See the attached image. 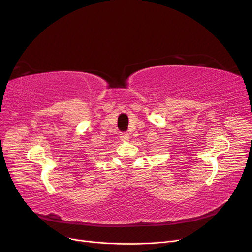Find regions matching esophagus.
<instances>
[{"label":"esophagus","mask_w":252,"mask_h":252,"mask_svg":"<svg viewBox=\"0 0 252 252\" xmlns=\"http://www.w3.org/2000/svg\"><path fill=\"white\" fill-rule=\"evenodd\" d=\"M121 139H122L123 141H128V140H129V135L126 134V133H124V134L121 135Z\"/></svg>","instance_id":"1"}]
</instances>
